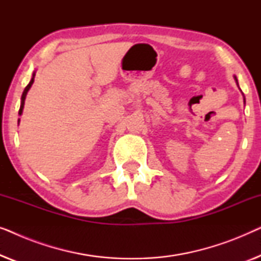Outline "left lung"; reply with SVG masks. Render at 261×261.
Wrapping results in <instances>:
<instances>
[{"mask_svg": "<svg viewBox=\"0 0 261 261\" xmlns=\"http://www.w3.org/2000/svg\"><path fill=\"white\" fill-rule=\"evenodd\" d=\"M235 81H237V83H238V80H237V77H235Z\"/></svg>", "mask_w": 261, "mask_h": 261, "instance_id": "8db88e82", "label": "left lung"}]
</instances>
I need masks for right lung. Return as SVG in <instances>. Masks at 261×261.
I'll use <instances>...</instances> for the list:
<instances>
[{"mask_svg":"<svg viewBox=\"0 0 261 261\" xmlns=\"http://www.w3.org/2000/svg\"><path fill=\"white\" fill-rule=\"evenodd\" d=\"M34 76H35V73H33V77H32V80H31L30 83H28L27 87L24 88V90H23V92H22V96H21V106H20V110H19V115H21V114H22V109H23V105H24V98H26L27 92H28V90H30V88L32 87V84H33ZM19 121H20V120H19Z\"/></svg>","mask_w":261,"mask_h":261,"instance_id":"right-lung-1","label":"right lung"}]
</instances>
